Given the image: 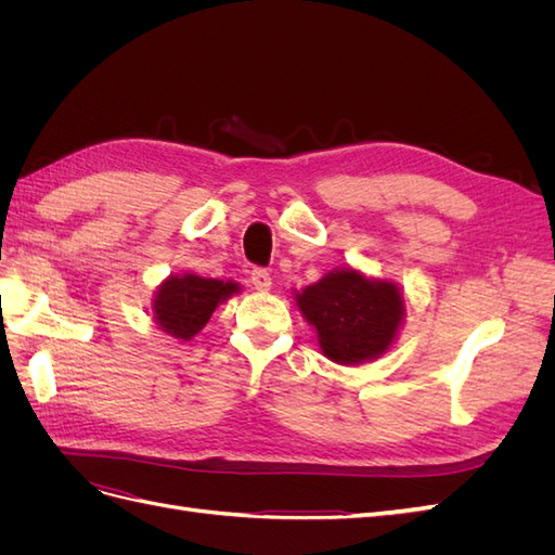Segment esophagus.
<instances>
[{"label": "esophagus", "mask_w": 555, "mask_h": 555, "mask_svg": "<svg viewBox=\"0 0 555 555\" xmlns=\"http://www.w3.org/2000/svg\"><path fill=\"white\" fill-rule=\"evenodd\" d=\"M249 280H251V284H255V289H259V292H268L273 287V278L268 268H255Z\"/></svg>", "instance_id": "esophagus-1"}]
</instances>
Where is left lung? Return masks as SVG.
<instances>
[{"label":"left lung","mask_w":555,"mask_h":555,"mask_svg":"<svg viewBox=\"0 0 555 555\" xmlns=\"http://www.w3.org/2000/svg\"><path fill=\"white\" fill-rule=\"evenodd\" d=\"M296 304L317 328L324 354L343 365L384 354L402 319V296L396 284L365 280L351 268L310 284L296 296Z\"/></svg>","instance_id":"obj_1"}]
</instances>
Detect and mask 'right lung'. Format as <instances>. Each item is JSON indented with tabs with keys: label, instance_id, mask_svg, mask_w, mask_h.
I'll list each match as a JSON object with an SVG mask.
<instances>
[{
	"label": "right lung",
	"instance_id": "add662e5",
	"mask_svg": "<svg viewBox=\"0 0 555 555\" xmlns=\"http://www.w3.org/2000/svg\"><path fill=\"white\" fill-rule=\"evenodd\" d=\"M241 287L236 282H222L198 275H171L155 298L157 324L173 338L190 340L208 324L217 304H222Z\"/></svg>",
	"mask_w": 555,
	"mask_h": 555
}]
</instances>
